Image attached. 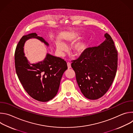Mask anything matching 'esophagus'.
<instances>
[{"label":"esophagus","instance_id":"obj_1","mask_svg":"<svg viewBox=\"0 0 133 133\" xmlns=\"http://www.w3.org/2000/svg\"><path fill=\"white\" fill-rule=\"evenodd\" d=\"M67 67L68 69H70L71 68V64L70 63H67Z\"/></svg>","mask_w":133,"mask_h":133}]
</instances>
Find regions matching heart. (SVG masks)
I'll list each match as a JSON object with an SVG mask.
<instances>
[{
  "instance_id": "obj_1",
  "label": "heart",
  "mask_w": 133,
  "mask_h": 133,
  "mask_svg": "<svg viewBox=\"0 0 133 133\" xmlns=\"http://www.w3.org/2000/svg\"><path fill=\"white\" fill-rule=\"evenodd\" d=\"M77 36L76 35H72L69 38V41H73L76 39ZM87 47V43L85 41H82L76 43L72 47V51L75 55H81L85 50ZM66 46L65 44L61 42H57L56 43V49L59 53H62L66 50Z\"/></svg>"
}]
</instances>
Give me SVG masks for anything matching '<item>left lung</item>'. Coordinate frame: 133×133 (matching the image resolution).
Wrapping results in <instances>:
<instances>
[{"label":"left lung","instance_id":"obj_1","mask_svg":"<svg viewBox=\"0 0 133 133\" xmlns=\"http://www.w3.org/2000/svg\"><path fill=\"white\" fill-rule=\"evenodd\" d=\"M104 36L103 43L86 48L71 65L81 92L89 99H97L104 95L117 71V51L110 36L107 33Z\"/></svg>","mask_w":133,"mask_h":133}]
</instances>
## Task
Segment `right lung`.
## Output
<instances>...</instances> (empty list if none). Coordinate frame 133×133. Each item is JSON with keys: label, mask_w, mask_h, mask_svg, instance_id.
Listing matches in <instances>:
<instances>
[{"label": "right lung", "mask_w": 133, "mask_h": 133, "mask_svg": "<svg viewBox=\"0 0 133 133\" xmlns=\"http://www.w3.org/2000/svg\"><path fill=\"white\" fill-rule=\"evenodd\" d=\"M31 38H36L49 46L48 43L35 32L23 36L15 50L16 71L29 95L38 101L46 102L52 99L57 94L67 65L64 59L48 53L43 61L30 63L25 56L24 47L25 42Z\"/></svg>", "instance_id": "obj_1"}]
</instances>
